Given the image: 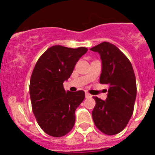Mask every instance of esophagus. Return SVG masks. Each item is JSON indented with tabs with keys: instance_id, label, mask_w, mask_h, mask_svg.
<instances>
[{
	"instance_id": "esophagus-1",
	"label": "esophagus",
	"mask_w": 155,
	"mask_h": 155,
	"mask_svg": "<svg viewBox=\"0 0 155 155\" xmlns=\"http://www.w3.org/2000/svg\"><path fill=\"white\" fill-rule=\"evenodd\" d=\"M85 97H86V98H91V94H90L88 92H86L85 93Z\"/></svg>"
}]
</instances>
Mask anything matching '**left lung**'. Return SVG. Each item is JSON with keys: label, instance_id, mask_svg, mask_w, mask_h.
I'll return each instance as SVG.
<instances>
[{"label": "left lung", "instance_id": "8db88e82", "mask_svg": "<svg viewBox=\"0 0 155 155\" xmlns=\"http://www.w3.org/2000/svg\"><path fill=\"white\" fill-rule=\"evenodd\" d=\"M91 50L99 53L102 60L100 84L109 85L105 101L93 96L96 102L93 121L101 132L115 135L127 127L134 112L137 96L134 71L125 54L110 42H102Z\"/></svg>", "mask_w": 155, "mask_h": 155}]
</instances>
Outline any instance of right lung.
<instances>
[{"instance_id":"obj_1","label":"right lung","mask_w":155,"mask_h":155,"mask_svg":"<svg viewBox=\"0 0 155 155\" xmlns=\"http://www.w3.org/2000/svg\"><path fill=\"white\" fill-rule=\"evenodd\" d=\"M87 49L53 46L35 64L29 84L31 109L42 130L50 136L68 134L75 124V110L84 99V91H66L68 80L76 63Z\"/></svg>"}]
</instances>
